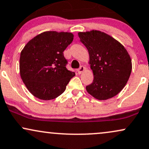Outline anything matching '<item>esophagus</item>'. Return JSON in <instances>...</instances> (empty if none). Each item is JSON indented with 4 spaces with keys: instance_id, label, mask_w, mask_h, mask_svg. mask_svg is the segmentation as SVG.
<instances>
[{
    "instance_id": "1",
    "label": "esophagus",
    "mask_w": 149,
    "mask_h": 149,
    "mask_svg": "<svg viewBox=\"0 0 149 149\" xmlns=\"http://www.w3.org/2000/svg\"><path fill=\"white\" fill-rule=\"evenodd\" d=\"M85 67H83V66H81V67H80L79 69H78V74H81L82 72H84V71H85Z\"/></svg>"
}]
</instances>
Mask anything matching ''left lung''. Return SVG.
Listing matches in <instances>:
<instances>
[{
    "mask_svg": "<svg viewBox=\"0 0 149 149\" xmlns=\"http://www.w3.org/2000/svg\"><path fill=\"white\" fill-rule=\"evenodd\" d=\"M78 36L88 50L94 74L92 83L86 87L87 92L100 101L114 97L125 87L131 73L128 51L113 37L98 30L79 32Z\"/></svg>",
    "mask_w": 149,
    "mask_h": 149,
    "instance_id": "1",
    "label": "left lung"
}]
</instances>
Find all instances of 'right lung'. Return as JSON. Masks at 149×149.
Segmentation results:
<instances>
[{"label":"right lung","mask_w":149,"mask_h":149,"mask_svg":"<svg viewBox=\"0 0 149 149\" xmlns=\"http://www.w3.org/2000/svg\"><path fill=\"white\" fill-rule=\"evenodd\" d=\"M73 39L71 33L46 31L30 40L21 51V78L35 97L44 101L58 97L75 76L66 68L63 54Z\"/></svg>","instance_id":"right-lung-1"}]
</instances>
